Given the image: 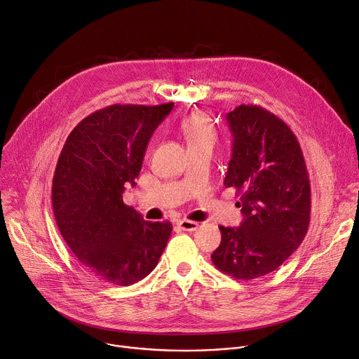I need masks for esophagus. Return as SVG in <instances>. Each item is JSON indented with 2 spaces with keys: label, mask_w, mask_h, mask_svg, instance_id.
I'll return each instance as SVG.
<instances>
[{
  "label": "esophagus",
  "mask_w": 359,
  "mask_h": 359,
  "mask_svg": "<svg viewBox=\"0 0 359 359\" xmlns=\"http://www.w3.org/2000/svg\"><path fill=\"white\" fill-rule=\"evenodd\" d=\"M177 226L180 227L182 231H186V232H194L199 227V223L198 222H193V220H179L177 222Z\"/></svg>",
  "instance_id": "obj_1"
}]
</instances>
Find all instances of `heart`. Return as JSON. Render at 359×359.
<instances>
[{
	"label": "heart",
	"instance_id": "heart-1",
	"mask_svg": "<svg viewBox=\"0 0 359 359\" xmlns=\"http://www.w3.org/2000/svg\"><path fill=\"white\" fill-rule=\"evenodd\" d=\"M180 132L187 143V147L213 146L216 140V130L205 113H193L180 121Z\"/></svg>",
	"mask_w": 359,
	"mask_h": 359
}]
</instances>
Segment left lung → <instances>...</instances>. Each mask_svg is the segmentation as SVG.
<instances>
[{
    "mask_svg": "<svg viewBox=\"0 0 359 359\" xmlns=\"http://www.w3.org/2000/svg\"><path fill=\"white\" fill-rule=\"evenodd\" d=\"M233 136L226 187L241 194L239 227L219 226L213 265L250 280L278 269L302 243L311 220V184L297 136L273 113L241 104L227 113Z\"/></svg>",
    "mask_w": 359,
    "mask_h": 359,
    "instance_id": "1",
    "label": "left lung"
}]
</instances>
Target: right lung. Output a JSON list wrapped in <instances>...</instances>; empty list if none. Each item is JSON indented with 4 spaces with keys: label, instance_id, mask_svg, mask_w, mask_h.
Returning <instances> with one entry per match:
<instances>
[{
    "label": "right lung",
    "instance_id": "right-lung-1",
    "mask_svg": "<svg viewBox=\"0 0 359 359\" xmlns=\"http://www.w3.org/2000/svg\"><path fill=\"white\" fill-rule=\"evenodd\" d=\"M173 109L113 104L83 118L69 135L53 177L51 201L61 236L81 265L103 282L128 286L157 265L170 222H146L123 202L136 184L147 143Z\"/></svg>",
    "mask_w": 359,
    "mask_h": 359
}]
</instances>
